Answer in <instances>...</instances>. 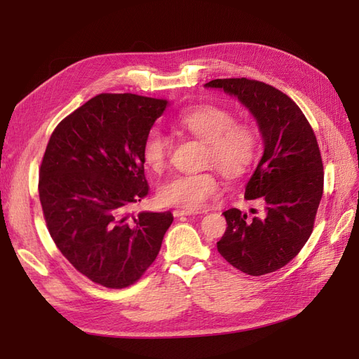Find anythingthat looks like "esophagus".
<instances>
[{"label": "esophagus", "instance_id": "obj_1", "mask_svg": "<svg viewBox=\"0 0 359 359\" xmlns=\"http://www.w3.org/2000/svg\"><path fill=\"white\" fill-rule=\"evenodd\" d=\"M194 214H198V212H194V211H189V210H175V211H173V215H175V217L194 215Z\"/></svg>", "mask_w": 359, "mask_h": 359}]
</instances>
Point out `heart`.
<instances>
[{"instance_id": "heart-1", "label": "heart", "mask_w": 359, "mask_h": 359, "mask_svg": "<svg viewBox=\"0 0 359 359\" xmlns=\"http://www.w3.org/2000/svg\"><path fill=\"white\" fill-rule=\"evenodd\" d=\"M181 132L205 144V166H214L226 178H240L259 156V135L248 123L236 121L232 111L215 104H199L182 111L173 121ZM170 139L158 128H151L144 142V158L153 170L166 166ZM220 190L214 172L181 173L170 177L158 189V199L165 205L184 210H199Z\"/></svg>"}]
</instances>
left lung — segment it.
Masks as SVG:
<instances>
[{
	"instance_id": "1",
	"label": "left lung",
	"mask_w": 359,
	"mask_h": 359,
	"mask_svg": "<svg viewBox=\"0 0 359 359\" xmlns=\"http://www.w3.org/2000/svg\"><path fill=\"white\" fill-rule=\"evenodd\" d=\"M235 95L252 112L264 139V156L245 186V199L264 206L262 217L247 219L224 211L227 229L219 253L248 276H264L295 257L313 232L323 193V163L306 115L289 95L247 78L205 83Z\"/></svg>"
}]
</instances>
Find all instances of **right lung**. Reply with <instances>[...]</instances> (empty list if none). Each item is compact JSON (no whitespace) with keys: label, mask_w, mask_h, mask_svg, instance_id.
<instances>
[{"label":"right lung","mask_w":359,"mask_h":359,"mask_svg":"<svg viewBox=\"0 0 359 359\" xmlns=\"http://www.w3.org/2000/svg\"><path fill=\"white\" fill-rule=\"evenodd\" d=\"M166 100L103 93L53 130L39 172L48 231L62 256L97 285H135L154 262L173 222L128 210L149 186L144 142Z\"/></svg>","instance_id":"right-lung-1"}]
</instances>
